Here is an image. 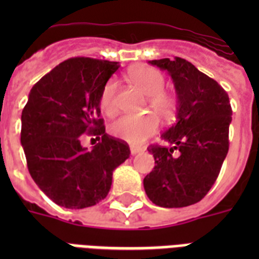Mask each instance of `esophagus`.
I'll return each instance as SVG.
<instances>
[{
    "mask_svg": "<svg viewBox=\"0 0 259 259\" xmlns=\"http://www.w3.org/2000/svg\"><path fill=\"white\" fill-rule=\"evenodd\" d=\"M142 148H137V146H130V153L133 154H137V153H140V152H142Z\"/></svg>",
    "mask_w": 259,
    "mask_h": 259,
    "instance_id": "1",
    "label": "esophagus"
}]
</instances>
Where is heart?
<instances>
[{"instance_id":"obj_1","label":"heart","mask_w":259,"mask_h":259,"mask_svg":"<svg viewBox=\"0 0 259 259\" xmlns=\"http://www.w3.org/2000/svg\"><path fill=\"white\" fill-rule=\"evenodd\" d=\"M129 80L136 89L148 97L146 109L152 110L164 121H170L176 113V97L165 91V76L161 71L153 67H138L130 71ZM118 82L117 79H109L101 94V109L107 115L117 111ZM158 127L157 119L153 115L144 117H121L110 125V133L114 137L123 140L129 144H141L146 138L153 136Z\"/></svg>"}]
</instances>
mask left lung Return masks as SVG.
Instances as JSON below:
<instances>
[{
    "label": "left lung",
    "mask_w": 259,
    "mask_h": 259,
    "mask_svg": "<svg viewBox=\"0 0 259 259\" xmlns=\"http://www.w3.org/2000/svg\"><path fill=\"white\" fill-rule=\"evenodd\" d=\"M168 71L177 94V121L148 148L153 170L144 179L150 200L165 208L195 204L217 181L229 152L231 105L223 87L185 59L150 60Z\"/></svg>",
    "instance_id": "8db88e82"
}]
</instances>
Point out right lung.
Wrapping results in <instances>:
<instances>
[{"instance_id":"1","label":"right lung","mask_w":259,"mask_h":259,"mask_svg":"<svg viewBox=\"0 0 259 259\" xmlns=\"http://www.w3.org/2000/svg\"><path fill=\"white\" fill-rule=\"evenodd\" d=\"M117 62L91 58L64 60L29 93L21 114V145L38 188L66 208H86L103 200L113 170L129 158V145L105 132L101 94ZM82 134L100 142L91 151Z\"/></svg>"}]
</instances>
